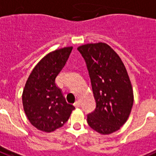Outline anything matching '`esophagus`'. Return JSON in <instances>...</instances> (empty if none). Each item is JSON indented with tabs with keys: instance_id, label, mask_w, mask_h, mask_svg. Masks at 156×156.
<instances>
[{
	"instance_id": "1",
	"label": "esophagus",
	"mask_w": 156,
	"mask_h": 156,
	"mask_svg": "<svg viewBox=\"0 0 156 156\" xmlns=\"http://www.w3.org/2000/svg\"><path fill=\"white\" fill-rule=\"evenodd\" d=\"M74 106H75V107H79L80 106V103L79 101H76V102H75V103H74Z\"/></svg>"
}]
</instances>
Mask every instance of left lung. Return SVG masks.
<instances>
[{
	"instance_id": "8db88e82",
	"label": "left lung",
	"mask_w": 156,
	"mask_h": 156,
	"mask_svg": "<svg viewBox=\"0 0 156 156\" xmlns=\"http://www.w3.org/2000/svg\"><path fill=\"white\" fill-rule=\"evenodd\" d=\"M86 62L96 108L87 115L91 129L108 135L127 121L133 104V91L121 58L106 43L82 44L77 48Z\"/></svg>"
}]
</instances>
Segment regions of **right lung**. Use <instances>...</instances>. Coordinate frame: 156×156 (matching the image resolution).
Here are the masks:
<instances>
[{
	"label": "right lung",
	"instance_id": "add662e5",
	"mask_svg": "<svg viewBox=\"0 0 156 156\" xmlns=\"http://www.w3.org/2000/svg\"><path fill=\"white\" fill-rule=\"evenodd\" d=\"M72 49L64 47L46 54L35 66L23 88L24 112L30 123L42 132H54L63 126L75 109L55 84Z\"/></svg>",
	"mask_w": 156,
	"mask_h": 156
}]
</instances>
